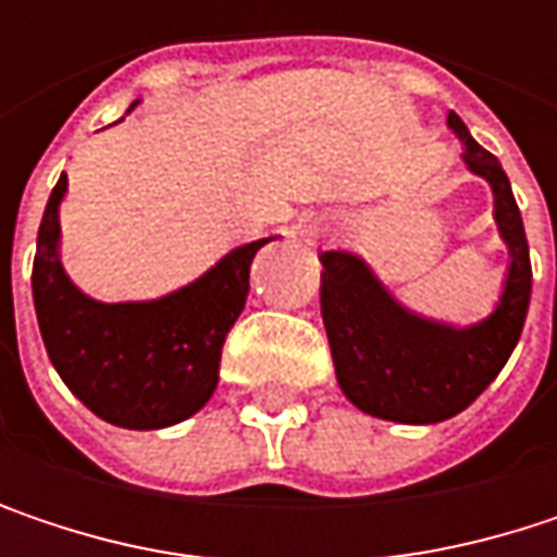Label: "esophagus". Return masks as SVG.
Instances as JSON below:
<instances>
[{"mask_svg": "<svg viewBox=\"0 0 557 557\" xmlns=\"http://www.w3.org/2000/svg\"><path fill=\"white\" fill-rule=\"evenodd\" d=\"M319 232H322V225H319V222H315V225H309V235H319Z\"/></svg>", "mask_w": 557, "mask_h": 557, "instance_id": "1", "label": "esophagus"}]
</instances>
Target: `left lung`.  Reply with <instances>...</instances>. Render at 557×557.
<instances>
[{
    "mask_svg": "<svg viewBox=\"0 0 557 557\" xmlns=\"http://www.w3.org/2000/svg\"><path fill=\"white\" fill-rule=\"evenodd\" d=\"M448 128L465 145L468 170L494 189V219L509 248L497 309L468 329L432 322L399 306L361 258L348 251L319 258V302L338 387L361 412L409 425L451 419L491 387L522 335L532 296L529 242L509 176L455 112H448Z\"/></svg>",
    "mask_w": 557,
    "mask_h": 557,
    "instance_id": "1",
    "label": "left lung"
}]
</instances>
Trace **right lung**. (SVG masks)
I'll return each mask as SVG.
<instances>
[{
    "mask_svg": "<svg viewBox=\"0 0 557 557\" xmlns=\"http://www.w3.org/2000/svg\"><path fill=\"white\" fill-rule=\"evenodd\" d=\"M48 199L32 271V296L48 358L70 393L122 429H164L199 412L219 384L228 329L245 309L248 274L271 238L228 251L189 286L148 302H99L60 264V199Z\"/></svg>",
    "mask_w": 557,
    "mask_h": 557,
    "instance_id": "obj_1",
    "label": "right lung"
}]
</instances>
